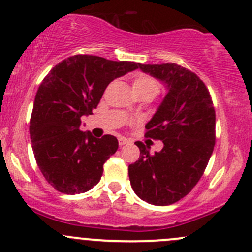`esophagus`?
<instances>
[{"mask_svg": "<svg viewBox=\"0 0 252 252\" xmlns=\"http://www.w3.org/2000/svg\"><path fill=\"white\" fill-rule=\"evenodd\" d=\"M118 142H119V145H121V146H123V145L128 144L129 140L126 138H123V136H122V138L118 139Z\"/></svg>", "mask_w": 252, "mask_h": 252, "instance_id": "esophagus-1", "label": "esophagus"}]
</instances>
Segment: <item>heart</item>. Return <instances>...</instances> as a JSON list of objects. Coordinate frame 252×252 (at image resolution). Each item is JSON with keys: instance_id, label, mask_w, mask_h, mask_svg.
Returning a JSON list of instances; mask_svg holds the SVG:
<instances>
[{"instance_id": "1", "label": "heart", "mask_w": 252, "mask_h": 252, "mask_svg": "<svg viewBox=\"0 0 252 252\" xmlns=\"http://www.w3.org/2000/svg\"><path fill=\"white\" fill-rule=\"evenodd\" d=\"M133 88L136 93L144 90L154 91L155 94L158 93L159 84L155 78L150 77V75H138L133 81ZM134 108H129L128 112H133Z\"/></svg>"}]
</instances>
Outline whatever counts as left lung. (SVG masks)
Wrapping results in <instances>:
<instances>
[{
	"mask_svg": "<svg viewBox=\"0 0 252 252\" xmlns=\"http://www.w3.org/2000/svg\"><path fill=\"white\" fill-rule=\"evenodd\" d=\"M164 81L168 94L151 121L146 138L163 142L150 154L136 141L140 157L128 168L134 192L144 201L167 206L187 196L204 174L216 144V112L210 91L194 72L175 63L140 64Z\"/></svg>",
	"mask_w": 252,
	"mask_h": 252,
	"instance_id": "left-lung-1",
	"label": "left lung"
}]
</instances>
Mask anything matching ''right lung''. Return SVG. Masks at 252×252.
Here are the masks:
<instances>
[{"instance_id": "1", "label": "right lung", "mask_w": 252, "mask_h": 252, "mask_svg": "<svg viewBox=\"0 0 252 252\" xmlns=\"http://www.w3.org/2000/svg\"><path fill=\"white\" fill-rule=\"evenodd\" d=\"M139 65L74 55L56 64L40 84L30 117V139L40 171L57 191L80 194L100 182L103 163L117 151L118 140L81 131V117L93 114L112 80Z\"/></svg>"}]
</instances>
